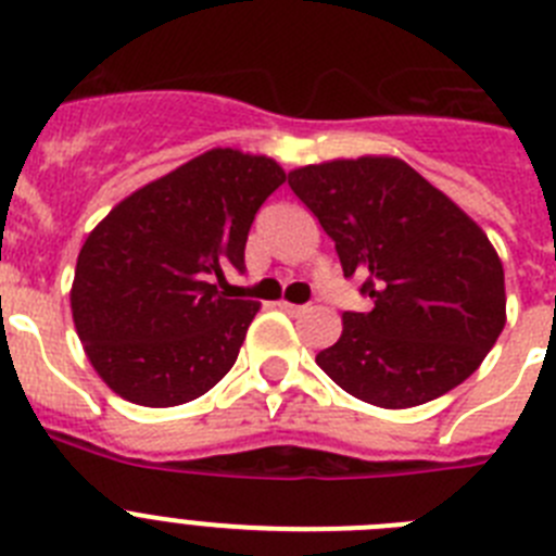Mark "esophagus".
Instances as JSON below:
<instances>
[{
	"instance_id": "esophagus-1",
	"label": "esophagus",
	"mask_w": 556,
	"mask_h": 556,
	"mask_svg": "<svg viewBox=\"0 0 556 556\" xmlns=\"http://www.w3.org/2000/svg\"><path fill=\"white\" fill-rule=\"evenodd\" d=\"M278 306H281L287 314H303V312H308V306H298V303H287V301H281V303H278Z\"/></svg>"
}]
</instances>
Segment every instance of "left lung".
<instances>
[{
    "label": "left lung",
    "mask_w": 556,
    "mask_h": 556,
    "mask_svg": "<svg viewBox=\"0 0 556 556\" xmlns=\"http://www.w3.org/2000/svg\"><path fill=\"white\" fill-rule=\"evenodd\" d=\"M370 312H345L317 365L358 401L406 409L462 384L504 331V267L479 225L397 159L289 172Z\"/></svg>",
    "instance_id": "left-lung-1"
}]
</instances>
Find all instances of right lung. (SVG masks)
Returning a JSON list of instances; mask_svg holds the SVG:
<instances>
[{
  "label": "right lung",
  "mask_w": 556,
  "mask_h": 556,
  "mask_svg": "<svg viewBox=\"0 0 556 556\" xmlns=\"http://www.w3.org/2000/svg\"><path fill=\"white\" fill-rule=\"evenodd\" d=\"M287 180L264 155L208 150L132 191L77 255L72 317L116 395L178 406L233 367L258 303L228 298L264 200Z\"/></svg>",
  "instance_id": "1"
}]
</instances>
